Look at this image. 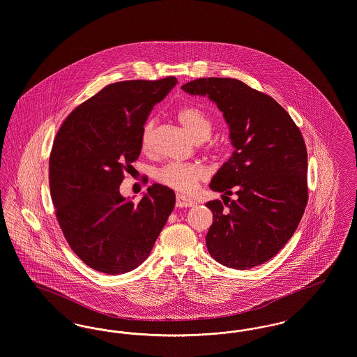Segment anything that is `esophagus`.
<instances>
[{"label":"esophagus","instance_id":"obj_1","mask_svg":"<svg viewBox=\"0 0 357 357\" xmlns=\"http://www.w3.org/2000/svg\"><path fill=\"white\" fill-rule=\"evenodd\" d=\"M194 204H195V201L187 198L185 195H182V194L176 195V206L178 207H192Z\"/></svg>","mask_w":357,"mask_h":357}]
</instances>
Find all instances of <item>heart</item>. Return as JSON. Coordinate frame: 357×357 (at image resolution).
<instances>
[{"mask_svg": "<svg viewBox=\"0 0 357 357\" xmlns=\"http://www.w3.org/2000/svg\"><path fill=\"white\" fill-rule=\"evenodd\" d=\"M176 119L183 126L188 135L198 142L208 139L213 132V121L204 109L195 105H186L176 111ZM153 121L147 120L139 135V144L143 153H149L153 147ZM207 176V170L201 165L185 162H169L156 171L155 178L159 183L176 191L191 192L197 185Z\"/></svg>", "mask_w": 357, "mask_h": 357, "instance_id": "1", "label": "heart"}]
</instances>
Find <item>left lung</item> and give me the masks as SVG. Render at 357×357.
Here are the masks:
<instances>
[{
  "label": "left lung",
  "instance_id": "1",
  "mask_svg": "<svg viewBox=\"0 0 357 357\" xmlns=\"http://www.w3.org/2000/svg\"><path fill=\"white\" fill-rule=\"evenodd\" d=\"M208 96L223 112L234 146L210 188L223 202L206 206L213 223L210 255L233 269H250L277 255L294 234L307 204V153L300 128L269 95L237 79L204 77L182 85ZM238 194L233 202L226 195Z\"/></svg>",
  "mask_w": 357,
  "mask_h": 357
}]
</instances>
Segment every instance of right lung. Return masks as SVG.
<instances>
[{
    "label": "right lung",
    "mask_w": 357,
    "mask_h": 357,
    "mask_svg": "<svg viewBox=\"0 0 357 357\" xmlns=\"http://www.w3.org/2000/svg\"><path fill=\"white\" fill-rule=\"evenodd\" d=\"M176 83L169 76L105 85L69 114L54 137L50 155L54 214L70 249L98 272L137 268L174 208L170 187L153 183L134 204L121 197L119 186L142 150L143 124Z\"/></svg>",
    "instance_id": "1"
}]
</instances>
